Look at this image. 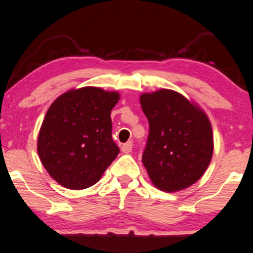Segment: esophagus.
Listing matches in <instances>:
<instances>
[{
    "instance_id": "obj_1",
    "label": "esophagus",
    "mask_w": 253,
    "mask_h": 253,
    "mask_svg": "<svg viewBox=\"0 0 253 253\" xmlns=\"http://www.w3.org/2000/svg\"><path fill=\"white\" fill-rule=\"evenodd\" d=\"M133 148V142L132 141H127L126 144H124L121 146V151L124 152V153H129L130 151H132Z\"/></svg>"
}]
</instances>
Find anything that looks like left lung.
Returning a JSON list of instances; mask_svg holds the SVG:
<instances>
[{"mask_svg": "<svg viewBox=\"0 0 253 253\" xmlns=\"http://www.w3.org/2000/svg\"><path fill=\"white\" fill-rule=\"evenodd\" d=\"M140 103L150 124L142 163L152 182L166 192L191 186L205 173L213 153L208 115L171 89L144 93Z\"/></svg>", "mask_w": 253, "mask_h": 253, "instance_id": "obj_1", "label": "left lung"}]
</instances>
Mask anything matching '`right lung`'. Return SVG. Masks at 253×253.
Instances as JSON below:
<instances>
[{
    "mask_svg": "<svg viewBox=\"0 0 253 253\" xmlns=\"http://www.w3.org/2000/svg\"><path fill=\"white\" fill-rule=\"evenodd\" d=\"M120 95L97 87L63 93L50 105L38 139V153L51 178L82 190L100 180L119 154L111 111Z\"/></svg>",
    "mask_w": 253,
    "mask_h": 253,
    "instance_id": "1",
    "label": "right lung"
}]
</instances>
